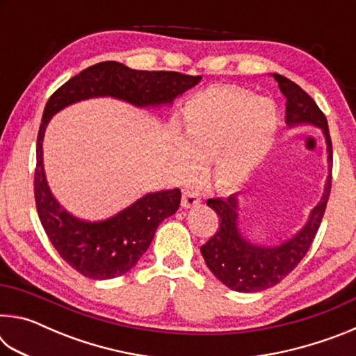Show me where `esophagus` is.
Returning a JSON list of instances; mask_svg holds the SVG:
<instances>
[{"label": "esophagus", "instance_id": "obj_1", "mask_svg": "<svg viewBox=\"0 0 356 356\" xmlns=\"http://www.w3.org/2000/svg\"><path fill=\"white\" fill-rule=\"evenodd\" d=\"M200 202H201V196L197 195L196 191H190V190L184 191V195H182V207L184 209L197 206Z\"/></svg>", "mask_w": 356, "mask_h": 356}]
</instances>
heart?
I'll list each match as a JSON object with an SVG mask.
<instances>
[{
    "label": "heart",
    "instance_id": "b5f03b06",
    "mask_svg": "<svg viewBox=\"0 0 356 356\" xmlns=\"http://www.w3.org/2000/svg\"><path fill=\"white\" fill-rule=\"evenodd\" d=\"M280 114L272 100L238 89H213L193 99L185 110L184 143L174 149L180 176L213 156L218 182L238 185L251 176L273 146Z\"/></svg>",
    "mask_w": 356,
    "mask_h": 356
}]
</instances>
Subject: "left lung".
Returning a JSON list of instances; mask_svg holds the SVG:
<instances>
[{"label":"left lung","mask_w":356,"mask_h":356,"mask_svg":"<svg viewBox=\"0 0 356 356\" xmlns=\"http://www.w3.org/2000/svg\"><path fill=\"white\" fill-rule=\"evenodd\" d=\"M281 92L286 97L287 127L314 125L322 129L328 152V177L323 195L317 206L311 210L306 225L286 242L275 246H261L246 240L238 229V195L229 197H213L207 206L213 209L220 218V227L206 245L201 246V254L216 278L229 289L237 292H261L278 284L297 267L306 256L321 226L331 190V166L333 149L328 122L321 108L297 83L275 74Z\"/></svg>","instance_id":"8db88e82"}]
</instances>
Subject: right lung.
Segmentation results:
<instances>
[{
	"instance_id": "right-lung-1",
	"label": "right lung",
	"mask_w": 356,
	"mask_h": 356,
	"mask_svg": "<svg viewBox=\"0 0 356 356\" xmlns=\"http://www.w3.org/2000/svg\"><path fill=\"white\" fill-rule=\"evenodd\" d=\"M201 78L179 72L135 70L116 61H105L72 76L48 99L35 149V207L51 245L78 273L91 280H111L130 272L147 251L160 222L177 212L182 195L179 188L147 193L100 221L70 215L51 195L44 171L42 143L50 119L65 106L94 97L119 99L140 108L171 105Z\"/></svg>"
}]
</instances>
